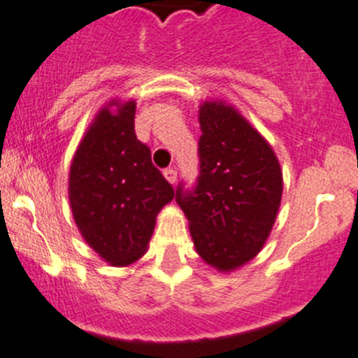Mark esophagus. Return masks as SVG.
I'll return each mask as SVG.
<instances>
[{
  "instance_id": "obj_1",
  "label": "esophagus",
  "mask_w": 358,
  "mask_h": 358,
  "mask_svg": "<svg viewBox=\"0 0 358 358\" xmlns=\"http://www.w3.org/2000/svg\"><path fill=\"white\" fill-rule=\"evenodd\" d=\"M164 178L168 180L169 183H175L176 178H178V173H176V169L168 168V169H164Z\"/></svg>"
}]
</instances>
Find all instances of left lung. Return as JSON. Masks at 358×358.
<instances>
[{"label": "left lung", "instance_id": "left-lung-1", "mask_svg": "<svg viewBox=\"0 0 358 358\" xmlns=\"http://www.w3.org/2000/svg\"><path fill=\"white\" fill-rule=\"evenodd\" d=\"M199 176L176 187L201 259L218 271L252 260L266 243L283 192L275 152L238 110L222 101L199 108Z\"/></svg>", "mask_w": 358, "mask_h": 358}]
</instances>
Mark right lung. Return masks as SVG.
<instances>
[{"mask_svg": "<svg viewBox=\"0 0 358 358\" xmlns=\"http://www.w3.org/2000/svg\"><path fill=\"white\" fill-rule=\"evenodd\" d=\"M110 106H117L112 113ZM134 101H112L96 115L69 168V204L76 227L99 257L129 266L145 252L171 183L152 164L134 133Z\"/></svg>", "mask_w": 358, "mask_h": 358, "instance_id": "1", "label": "right lung"}]
</instances>
